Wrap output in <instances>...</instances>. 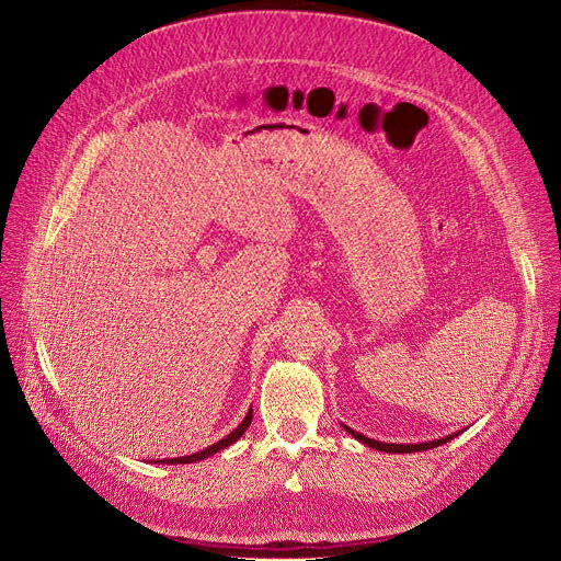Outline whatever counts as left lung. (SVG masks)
I'll return each instance as SVG.
<instances>
[{"label": "left lung", "instance_id": "obj_1", "mask_svg": "<svg viewBox=\"0 0 561 561\" xmlns=\"http://www.w3.org/2000/svg\"><path fill=\"white\" fill-rule=\"evenodd\" d=\"M345 426V431L347 433H352L356 439H360L363 444H367V446H371V449H376V451H385V454H415V451H428V449H435V446H439V444H446V442H451L454 437H458V433H451V435H446V437H439V439H431V442H417V444H389V442H378V439H371V437H367V435H363V433H356L354 428H350L347 424H343Z\"/></svg>", "mask_w": 561, "mask_h": 561}]
</instances>
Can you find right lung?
Returning a JSON list of instances; mask_svg holds the SVG:
<instances>
[{"instance_id": "obj_1", "label": "right lung", "mask_w": 561, "mask_h": 561, "mask_svg": "<svg viewBox=\"0 0 561 561\" xmlns=\"http://www.w3.org/2000/svg\"><path fill=\"white\" fill-rule=\"evenodd\" d=\"M252 424V409H250V413L245 415V420L230 433V435H226V437H220L218 442H214L211 446H207V449H203V451H198V454H192V456H185V458H168V460H157L159 465H190V462H201V460H205V458H209V456H214L216 451H220V449H226V446H230V444H234L245 431H248V426Z\"/></svg>"}]
</instances>
